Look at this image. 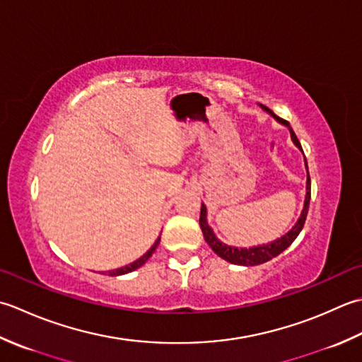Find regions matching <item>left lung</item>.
<instances>
[{"label": "left lung", "instance_id": "1", "mask_svg": "<svg viewBox=\"0 0 362 362\" xmlns=\"http://www.w3.org/2000/svg\"><path fill=\"white\" fill-rule=\"evenodd\" d=\"M262 110H265V112L270 114L272 117L276 122H279L281 124H284V127L289 129L291 132V139L293 145L297 146V148L303 153V150H301V145L298 142L297 136H295V132L292 131L291 124L287 123L286 120L279 119L278 115H275L272 110L264 106V105H259ZM305 165H306V172H308V164H306V159H305ZM309 200H311V178H309V172H308V178H306V195H305V204H303V209H301V214L297 222H295V225L291 228L289 231H287L284 235H281V238L275 239L274 242H269V243H262V245H257V247H250V248H238V247H231V245H226V243H223L222 240L217 239V235L214 234L212 228L209 226L208 223V209H206L204 203H202V212H200V228L203 231V235H204V240L208 242V245L212 248V252L218 255L222 259L231 262V264H235V265H245V267H248V265H259V264H264L267 262L270 259H274V257H276L279 253H283L284 250L291 245V243L297 239V235L300 234V231L303 230V225H305V220H306V216H308V208H309Z\"/></svg>", "mask_w": 362, "mask_h": 362}]
</instances>
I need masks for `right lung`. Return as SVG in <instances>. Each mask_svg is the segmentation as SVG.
<instances>
[{
  "mask_svg": "<svg viewBox=\"0 0 362 362\" xmlns=\"http://www.w3.org/2000/svg\"><path fill=\"white\" fill-rule=\"evenodd\" d=\"M159 242H160V235H159V238L156 239V242L153 243V245H151V248L148 250V252H146L144 256H140L139 259H136L134 262H131V264H128V265H124V267L115 269V270H109V276H120V275H124V274H129V272H134V270H137L139 267H142V265H144L146 261L150 259V256L154 253V250L158 248Z\"/></svg>",
  "mask_w": 362,
  "mask_h": 362,
  "instance_id": "1",
  "label": "right lung"
}]
</instances>
